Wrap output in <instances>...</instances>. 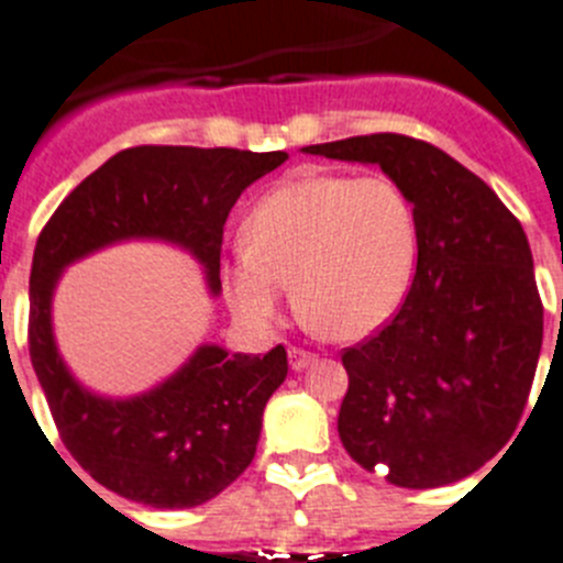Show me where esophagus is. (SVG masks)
Here are the masks:
<instances>
[{
  "label": "esophagus",
  "instance_id": "1",
  "mask_svg": "<svg viewBox=\"0 0 563 563\" xmlns=\"http://www.w3.org/2000/svg\"><path fill=\"white\" fill-rule=\"evenodd\" d=\"M316 360H318L316 354L307 352V349H298V345H292V349H290V368L292 371H303L307 365L316 363Z\"/></svg>",
  "mask_w": 563,
  "mask_h": 563
}]
</instances>
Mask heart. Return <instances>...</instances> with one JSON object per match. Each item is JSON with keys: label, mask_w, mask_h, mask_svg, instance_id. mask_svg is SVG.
<instances>
[{"label": "heart", "mask_w": 563, "mask_h": 563, "mask_svg": "<svg viewBox=\"0 0 563 563\" xmlns=\"http://www.w3.org/2000/svg\"><path fill=\"white\" fill-rule=\"evenodd\" d=\"M242 247L223 271L225 298L242 321L276 323L292 285L312 332L360 340L405 301L419 223L388 175L303 173L256 200L242 223Z\"/></svg>", "instance_id": "1"}]
</instances>
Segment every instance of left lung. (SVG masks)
<instances>
[{"mask_svg": "<svg viewBox=\"0 0 563 563\" xmlns=\"http://www.w3.org/2000/svg\"><path fill=\"white\" fill-rule=\"evenodd\" d=\"M303 153L383 167L419 223L405 303L343 352L340 441L394 486L463 481L503 450L528 407L544 332L528 236L486 180L421 139L371 133Z\"/></svg>", "mask_w": 563, "mask_h": 563, "instance_id": "obj_1", "label": "left lung"}]
</instances>
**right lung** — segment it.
<instances>
[{
  "label": "right lung",
  "instance_id": "right-lung-1",
  "mask_svg": "<svg viewBox=\"0 0 563 563\" xmlns=\"http://www.w3.org/2000/svg\"><path fill=\"white\" fill-rule=\"evenodd\" d=\"M285 151L144 144L108 158L77 184L38 234L30 271V360L60 441L108 492L151 508H195L218 497L256 455L262 412L285 383L287 352L231 354L203 343L167 383L131 399L82 388L53 338V292L75 260L122 240L187 247L220 292L223 225Z\"/></svg>",
  "mask_w": 563,
  "mask_h": 563
}]
</instances>
